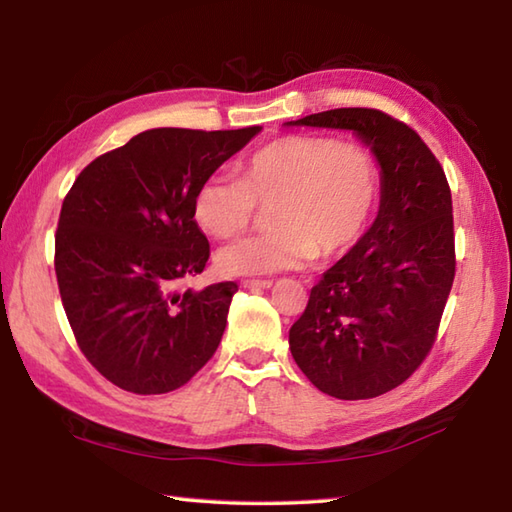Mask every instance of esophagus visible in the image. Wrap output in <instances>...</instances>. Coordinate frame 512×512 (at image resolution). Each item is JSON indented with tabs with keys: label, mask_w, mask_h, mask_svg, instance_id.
Masks as SVG:
<instances>
[{
	"label": "esophagus",
	"mask_w": 512,
	"mask_h": 512,
	"mask_svg": "<svg viewBox=\"0 0 512 512\" xmlns=\"http://www.w3.org/2000/svg\"><path fill=\"white\" fill-rule=\"evenodd\" d=\"M273 281L270 279H242V288H270Z\"/></svg>",
	"instance_id": "obj_1"
}]
</instances>
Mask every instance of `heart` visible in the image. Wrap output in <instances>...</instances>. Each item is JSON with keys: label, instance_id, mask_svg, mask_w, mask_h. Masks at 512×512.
I'll return each mask as SVG.
<instances>
[{"label": "heart", "instance_id": "b5f03b06", "mask_svg": "<svg viewBox=\"0 0 512 512\" xmlns=\"http://www.w3.org/2000/svg\"><path fill=\"white\" fill-rule=\"evenodd\" d=\"M378 162L358 143L330 136H281L246 160L239 178L209 176L193 195L206 233L246 231L257 209L268 233L242 237L215 253L224 275H266L336 257L363 237L378 200Z\"/></svg>", "mask_w": 512, "mask_h": 512}]
</instances>
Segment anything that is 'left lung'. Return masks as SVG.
I'll return each instance as SVG.
<instances>
[{
    "label": "left lung",
    "instance_id": "1",
    "mask_svg": "<svg viewBox=\"0 0 512 512\" xmlns=\"http://www.w3.org/2000/svg\"><path fill=\"white\" fill-rule=\"evenodd\" d=\"M286 125L350 129L380 165V209L310 290L290 328V352L310 383L341 400L387 394L436 343L455 277L447 176L424 140L398 118L341 107Z\"/></svg>",
    "mask_w": 512,
    "mask_h": 512
}]
</instances>
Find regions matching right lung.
Returning <instances> with one entry per match:
<instances>
[{
    "label": "right lung",
    "mask_w": 512,
    "mask_h": 512,
    "mask_svg": "<svg viewBox=\"0 0 512 512\" xmlns=\"http://www.w3.org/2000/svg\"><path fill=\"white\" fill-rule=\"evenodd\" d=\"M259 132L147 129L92 160L65 195L54 235L63 310L85 358L116 387L167 394L215 354L237 284L176 288L211 255L193 195Z\"/></svg>",
    "instance_id": "right-lung-1"
}]
</instances>
